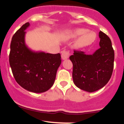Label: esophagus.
<instances>
[{"label":"esophagus","instance_id":"1","mask_svg":"<svg viewBox=\"0 0 124 124\" xmlns=\"http://www.w3.org/2000/svg\"><path fill=\"white\" fill-rule=\"evenodd\" d=\"M69 55H70V53H69V51L64 50V51H62V55H61V57H62V60L67 59L69 57Z\"/></svg>","mask_w":124,"mask_h":124}]
</instances>
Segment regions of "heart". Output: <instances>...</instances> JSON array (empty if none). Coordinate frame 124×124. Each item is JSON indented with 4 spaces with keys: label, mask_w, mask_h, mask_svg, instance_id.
I'll list each match as a JSON object with an SVG mask.
<instances>
[{
    "label": "heart",
    "mask_w": 124,
    "mask_h": 124,
    "mask_svg": "<svg viewBox=\"0 0 124 124\" xmlns=\"http://www.w3.org/2000/svg\"><path fill=\"white\" fill-rule=\"evenodd\" d=\"M78 38L74 44L76 48H81L83 47L91 45L94 43L96 38V34L92 31H88L85 28H77L74 30L69 34V38Z\"/></svg>",
    "instance_id": "obj_1"
}]
</instances>
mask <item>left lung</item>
<instances>
[{"instance_id":"8db88e82","label":"left lung","mask_w":124,"mask_h":124,"mask_svg":"<svg viewBox=\"0 0 124 124\" xmlns=\"http://www.w3.org/2000/svg\"><path fill=\"white\" fill-rule=\"evenodd\" d=\"M99 37L100 47L93 54L74 51L70 56L73 63V83L81 90L90 93L104 86L113 72L114 51L111 39L102 31L99 33Z\"/></svg>"}]
</instances>
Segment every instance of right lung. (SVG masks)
Listing matches in <instances>:
<instances>
[{"label":"right lung","mask_w":124,"mask_h":124,"mask_svg":"<svg viewBox=\"0 0 124 124\" xmlns=\"http://www.w3.org/2000/svg\"><path fill=\"white\" fill-rule=\"evenodd\" d=\"M28 22L14 34L10 44V65L16 81L29 91L40 93L53 85L57 71L61 63L59 53L34 52L25 44Z\"/></svg>","instance_id":"right-lung-1"}]
</instances>
